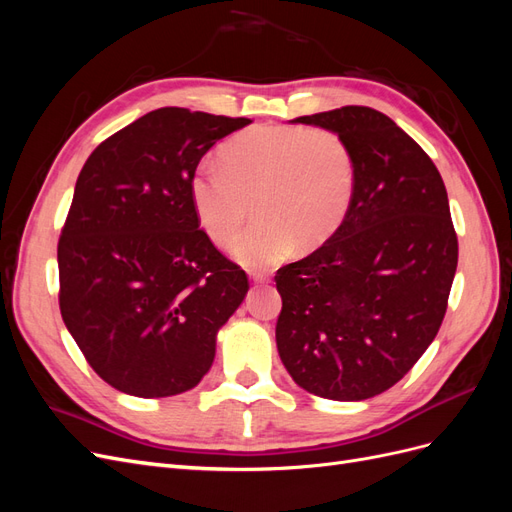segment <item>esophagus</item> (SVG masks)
Listing matches in <instances>:
<instances>
[{
  "instance_id": "esophagus-1",
  "label": "esophagus",
  "mask_w": 512,
  "mask_h": 512,
  "mask_svg": "<svg viewBox=\"0 0 512 512\" xmlns=\"http://www.w3.org/2000/svg\"><path fill=\"white\" fill-rule=\"evenodd\" d=\"M250 277H252V282H256V284H265L267 282V277L260 275V273H250Z\"/></svg>"
}]
</instances>
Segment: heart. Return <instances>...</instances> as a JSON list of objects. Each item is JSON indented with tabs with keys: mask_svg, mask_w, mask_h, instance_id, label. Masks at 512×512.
Listing matches in <instances>:
<instances>
[{
	"mask_svg": "<svg viewBox=\"0 0 512 512\" xmlns=\"http://www.w3.org/2000/svg\"><path fill=\"white\" fill-rule=\"evenodd\" d=\"M224 164L200 162L190 179L198 224L226 243L252 211L262 218L230 245L245 267H269L314 250L342 226L354 196V162L333 132L303 126H256L222 151Z\"/></svg>",
	"mask_w": 512,
	"mask_h": 512,
	"instance_id": "obj_1",
	"label": "heart"
}]
</instances>
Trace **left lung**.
Here are the masks:
<instances>
[{
  "label": "left lung",
  "mask_w": 512,
  "mask_h": 512,
  "mask_svg": "<svg viewBox=\"0 0 512 512\" xmlns=\"http://www.w3.org/2000/svg\"><path fill=\"white\" fill-rule=\"evenodd\" d=\"M337 134L354 196L335 235L275 275V342L292 380L333 401L391 389L438 335L457 271V235L436 164L369 106L292 119Z\"/></svg>",
  "instance_id": "obj_1"
}]
</instances>
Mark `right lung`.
Segmentation results:
<instances>
[{
	"label": "right lung",
	"instance_id": "add662e5",
	"mask_svg": "<svg viewBox=\"0 0 512 512\" xmlns=\"http://www.w3.org/2000/svg\"><path fill=\"white\" fill-rule=\"evenodd\" d=\"M252 123L166 106L87 158L57 245L59 309L113 389L170 397L211 369L247 275L200 230L190 179L205 153Z\"/></svg>",
	"mask_w": 512,
	"mask_h": 512
}]
</instances>
